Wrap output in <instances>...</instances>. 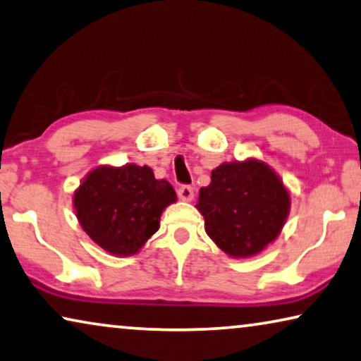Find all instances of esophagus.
<instances>
[{
    "mask_svg": "<svg viewBox=\"0 0 361 361\" xmlns=\"http://www.w3.org/2000/svg\"><path fill=\"white\" fill-rule=\"evenodd\" d=\"M178 197L181 199V201L190 202L195 199V190H192L191 186H181L178 190Z\"/></svg>",
    "mask_w": 361,
    "mask_h": 361,
    "instance_id": "obj_1",
    "label": "esophagus"
}]
</instances>
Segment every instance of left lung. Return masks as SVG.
<instances>
[{
	"label": "left lung",
	"mask_w": 361,
	"mask_h": 361,
	"mask_svg": "<svg viewBox=\"0 0 361 361\" xmlns=\"http://www.w3.org/2000/svg\"><path fill=\"white\" fill-rule=\"evenodd\" d=\"M290 191L259 159L224 162L199 190L197 211L215 245L235 259L264 251L281 235L290 212Z\"/></svg>",
	"instance_id": "1"
}]
</instances>
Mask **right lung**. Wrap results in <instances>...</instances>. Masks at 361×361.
<instances>
[{
  "label": "right lung",
  "mask_w": 361,
  "mask_h": 361,
  "mask_svg": "<svg viewBox=\"0 0 361 361\" xmlns=\"http://www.w3.org/2000/svg\"><path fill=\"white\" fill-rule=\"evenodd\" d=\"M176 202L166 180H157L150 166L99 165L73 195L80 227L90 240L113 256L141 251L160 227V215Z\"/></svg>",
  "instance_id": "1"
}]
</instances>
